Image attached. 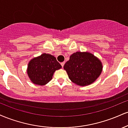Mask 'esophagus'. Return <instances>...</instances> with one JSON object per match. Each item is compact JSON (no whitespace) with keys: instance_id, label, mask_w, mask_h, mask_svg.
Masks as SVG:
<instances>
[{"instance_id":"obj_1","label":"esophagus","mask_w":128,"mask_h":128,"mask_svg":"<svg viewBox=\"0 0 128 128\" xmlns=\"http://www.w3.org/2000/svg\"><path fill=\"white\" fill-rule=\"evenodd\" d=\"M64 63H65L64 62H61V66H62V67H64Z\"/></svg>"}]
</instances>
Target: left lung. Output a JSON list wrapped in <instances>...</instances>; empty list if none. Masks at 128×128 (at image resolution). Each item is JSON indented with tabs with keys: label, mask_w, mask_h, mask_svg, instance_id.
Wrapping results in <instances>:
<instances>
[{
	"label": "left lung",
	"mask_w": 128,
	"mask_h": 128,
	"mask_svg": "<svg viewBox=\"0 0 128 128\" xmlns=\"http://www.w3.org/2000/svg\"><path fill=\"white\" fill-rule=\"evenodd\" d=\"M68 78L80 86L91 84L99 77L102 70L100 61L88 52H76L64 66Z\"/></svg>",
	"instance_id": "obj_1"
}]
</instances>
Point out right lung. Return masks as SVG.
<instances>
[{"label":"right lung","mask_w":128,"mask_h":128,"mask_svg":"<svg viewBox=\"0 0 128 128\" xmlns=\"http://www.w3.org/2000/svg\"><path fill=\"white\" fill-rule=\"evenodd\" d=\"M55 56L43 54L30 60L28 66V74L35 84L43 86L52 79L55 70L61 68Z\"/></svg>","instance_id":"1"}]
</instances>
